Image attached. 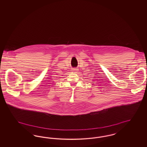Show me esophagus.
Instances as JSON below:
<instances>
[{"mask_svg": "<svg viewBox=\"0 0 147 147\" xmlns=\"http://www.w3.org/2000/svg\"><path fill=\"white\" fill-rule=\"evenodd\" d=\"M73 69V71H78V69H76V68H74V69Z\"/></svg>", "mask_w": 147, "mask_h": 147, "instance_id": "obj_1", "label": "esophagus"}]
</instances>
